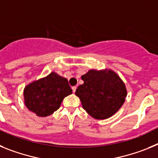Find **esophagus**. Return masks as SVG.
Wrapping results in <instances>:
<instances>
[{"label":"esophagus","mask_w":158,"mask_h":158,"mask_svg":"<svg viewBox=\"0 0 158 158\" xmlns=\"http://www.w3.org/2000/svg\"><path fill=\"white\" fill-rule=\"evenodd\" d=\"M76 88H77V87H76V86H74V87H72V91H73L74 93L75 92V90H76Z\"/></svg>","instance_id":"esophagus-1"}]
</instances>
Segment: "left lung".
<instances>
[{"instance_id":"left-lung-1","label":"left lung","mask_w":158,"mask_h":158,"mask_svg":"<svg viewBox=\"0 0 158 158\" xmlns=\"http://www.w3.org/2000/svg\"><path fill=\"white\" fill-rule=\"evenodd\" d=\"M81 78L83 84L78 87L75 94L83 109L94 118H108L124 103L126 86L113 71L90 70Z\"/></svg>"}]
</instances>
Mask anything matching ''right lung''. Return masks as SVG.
<instances>
[{
  "mask_svg": "<svg viewBox=\"0 0 158 158\" xmlns=\"http://www.w3.org/2000/svg\"><path fill=\"white\" fill-rule=\"evenodd\" d=\"M71 93L68 79L52 72L26 86L24 103L30 111L40 117H47L57 110L64 98Z\"/></svg>",
  "mask_w": 158,
  "mask_h": 158,
  "instance_id": "add662e5",
  "label": "right lung"
}]
</instances>
